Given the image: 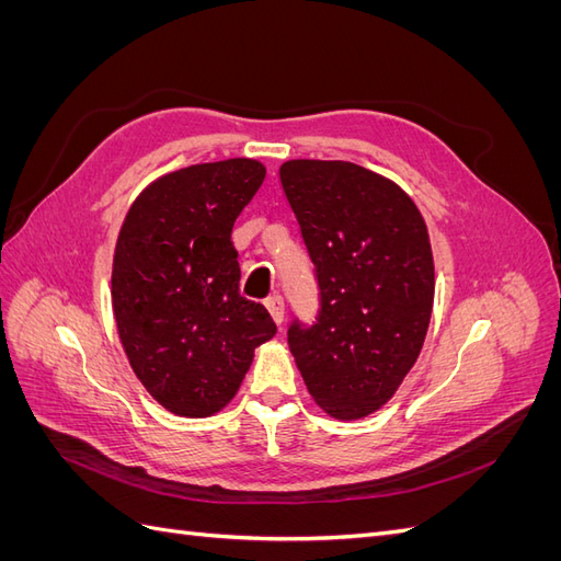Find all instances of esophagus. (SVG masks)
<instances>
[{"label": "esophagus", "instance_id": "34e87169", "mask_svg": "<svg viewBox=\"0 0 561 561\" xmlns=\"http://www.w3.org/2000/svg\"><path fill=\"white\" fill-rule=\"evenodd\" d=\"M264 304H266V311L271 313V318H274L276 325H283V318H285L283 297H280V295H274V297H268Z\"/></svg>", "mask_w": 561, "mask_h": 561}]
</instances>
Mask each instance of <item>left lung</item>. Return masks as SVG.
I'll use <instances>...</instances> for the list:
<instances>
[{
  "label": "left lung",
  "mask_w": 561,
  "mask_h": 561,
  "mask_svg": "<svg viewBox=\"0 0 561 561\" xmlns=\"http://www.w3.org/2000/svg\"><path fill=\"white\" fill-rule=\"evenodd\" d=\"M280 184L320 287L316 325L293 322L287 344L322 410L369 416L396 396L428 332L426 222L393 180L348 161H285Z\"/></svg>",
  "instance_id": "8db88e82"
}]
</instances>
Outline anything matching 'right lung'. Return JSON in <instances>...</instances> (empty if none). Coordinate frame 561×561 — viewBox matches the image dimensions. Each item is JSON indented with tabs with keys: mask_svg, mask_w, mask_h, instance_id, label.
<instances>
[{
	"mask_svg": "<svg viewBox=\"0 0 561 561\" xmlns=\"http://www.w3.org/2000/svg\"><path fill=\"white\" fill-rule=\"evenodd\" d=\"M266 168L227 159L180 168L145 186L118 231L112 309L135 377L178 416H210L231 402L276 334L262 304L239 293L236 217Z\"/></svg>",
	"mask_w": 561,
	"mask_h": 561,
	"instance_id": "obj_1",
	"label": "right lung"
}]
</instances>
